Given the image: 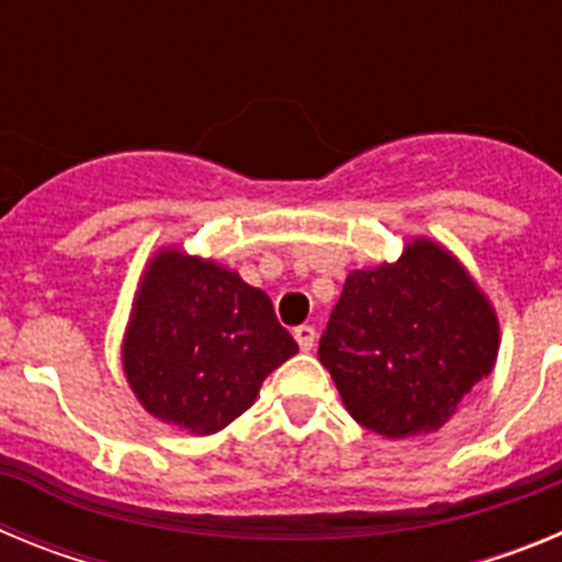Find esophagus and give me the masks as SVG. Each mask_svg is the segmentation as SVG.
Wrapping results in <instances>:
<instances>
[{
    "instance_id": "1",
    "label": "esophagus",
    "mask_w": 562,
    "mask_h": 562,
    "mask_svg": "<svg viewBox=\"0 0 562 562\" xmlns=\"http://www.w3.org/2000/svg\"><path fill=\"white\" fill-rule=\"evenodd\" d=\"M292 335H295V340H297V346H301V349L304 351H310L312 346H315V329H312V326H295V331H292Z\"/></svg>"
}]
</instances>
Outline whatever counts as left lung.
Masks as SVG:
<instances>
[{"label":"left lung","instance_id":"obj_1","mask_svg":"<svg viewBox=\"0 0 562 562\" xmlns=\"http://www.w3.org/2000/svg\"><path fill=\"white\" fill-rule=\"evenodd\" d=\"M498 317L459 258L414 238L394 265L349 272L317 360L362 428L439 430L498 357Z\"/></svg>","mask_w":562,"mask_h":562}]
</instances>
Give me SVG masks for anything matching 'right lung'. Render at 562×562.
Listing matches in <instances>:
<instances>
[{"label": "right lung", "mask_w": 562, "mask_h": 562, "mask_svg": "<svg viewBox=\"0 0 562 562\" xmlns=\"http://www.w3.org/2000/svg\"><path fill=\"white\" fill-rule=\"evenodd\" d=\"M295 351L267 292L216 261L162 247L137 284L123 371L148 414L207 436L245 414Z\"/></svg>", "instance_id": "add662e5"}]
</instances>
